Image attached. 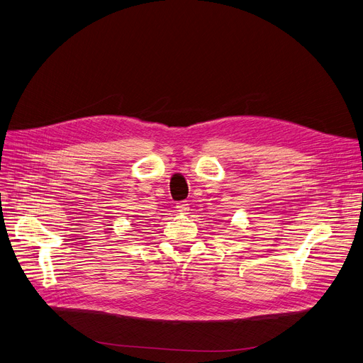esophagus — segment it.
I'll return each mask as SVG.
<instances>
[{"mask_svg":"<svg viewBox=\"0 0 363 363\" xmlns=\"http://www.w3.org/2000/svg\"><path fill=\"white\" fill-rule=\"evenodd\" d=\"M177 208H178V211H181V213H186V211L189 210V204H188V201H179V203L177 204Z\"/></svg>","mask_w":363,"mask_h":363,"instance_id":"34e87169","label":"esophagus"}]
</instances>
